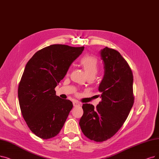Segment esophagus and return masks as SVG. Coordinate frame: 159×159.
Instances as JSON below:
<instances>
[{
  "instance_id": "esophagus-1",
  "label": "esophagus",
  "mask_w": 159,
  "mask_h": 159,
  "mask_svg": "<svg viewBox=\"0 0 159 159\" xmlns=\"http://www.w3.org/2000/svg\"><path fill=\"white\" fill-rule=\"evenodd\" d=\"M73 106H80V104L78 102V101H76V100H74V101H73Z\"/></svg>"
}]
</instances>
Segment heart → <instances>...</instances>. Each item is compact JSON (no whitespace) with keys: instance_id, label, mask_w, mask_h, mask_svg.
Segmentation results:
<instances>
[{"instance_id":"1","label":"heart","mask_w":159,"mask_h":159,"mask_svg":"<svg viewBox=\"0 0 159 159\" xmlns=\"http://www.w3.org/2000/svg\"><path fill=\"white\" fill-rule=\"evenodd\" d=\"M80 63L84 67L87 76H93L95 78L99 69L98 62L97 58L93 56L86 55L81 59Z\"/></svg>"}]
</instances>
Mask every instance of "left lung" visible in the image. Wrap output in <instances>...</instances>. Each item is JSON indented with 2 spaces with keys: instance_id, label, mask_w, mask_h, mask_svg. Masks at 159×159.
Listing matches in <instances>:
<instances>
[{
  "instance_id": "left-lung-1",
  "label": "left lung",
  "mask_w": 159,
  "mask_h": 159,
  "mask_svg": "<svg viewBox=\"0 0 159 159\" xmlns=\"http://www.w3.org/2000/svg\"><path fill=\"white\" fill-rule=\"evenodd\" d=\"M104 74L98 87L102 101L94 108L84 104L80 126L84 134L101 142L120 129L134 104L133 75L127 62L117 51L106 47L100 52Z\"/></svg>"
}]
</instances>
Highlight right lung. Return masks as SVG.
I'll list each match as a JSON object with an SVG mask.
<instances>
[{
  "mask_svg": "<svg viewBox=\"0 0 159 159\" xmlns=\"http://www.w3.org/2000/svg\"><path fill=\"white\" fill-rule=\"evenodd\" d=\"M84 49L51 45L38 51L25 66L18 87L19 103L25 122L38 137L53 138L64 125L73 104L57 96L55 88Z\"/></svg>",
  "mask_w": 159,
  "mask_h": 159,
  "instance_id": "right-lung-1",
  "label": "right lung"
}]
</instances>
